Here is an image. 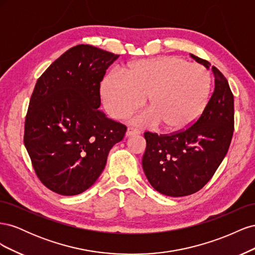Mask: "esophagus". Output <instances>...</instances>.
I'll list each match as a JSON object with an SVG mask.
<instances>
[{
    "label": "esophagus",
    "mask_w": 255,
    "mask_h": 255,
    "mask_svg": "<svg viewBox=\"0 0 255 255\" xmlns=\"http://www.w3.org/2000/svg\"><path fill=\"white\" fill-rule=\"evenodd\" d=\"M138 134H140V130L138 129V128H133V127H129V128H128V132H127V136H128V137L134 136V135H138Z\"/></svg>",
    "instance_id": "1"
}]
</instances>
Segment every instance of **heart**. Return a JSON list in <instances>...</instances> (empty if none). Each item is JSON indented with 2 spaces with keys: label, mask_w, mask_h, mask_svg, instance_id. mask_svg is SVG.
Returning <instances> with one entry per match:
<instances>
[{
  "label": "heart",
  "mask_w": 255,
  "mask_h": 255,
  "mask_svg": "<svg viewBox=\"0 0 255 255\" xmlns=\"http://www.w3.org/2000/svg\"><path fill=\"white\" fill-rule=\"evenodd\" d=\"M211 94V75L199 64L179 56H159L134 61L123 75L111 73L101 84L106 111L123 119L140 109L134 118L139 126H158L169 133L189 128L204 113Z\"/></svg>",
  "instance_id": "1"
}]
</instances>
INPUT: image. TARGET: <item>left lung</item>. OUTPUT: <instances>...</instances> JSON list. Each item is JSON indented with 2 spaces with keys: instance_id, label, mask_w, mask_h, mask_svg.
Returning <instances> with one entry per match:
<instances>
[{
  "instance_id": "left-lung-1",
  "label": "left lung",
  "mask_w": 255,
  "mask_h": 255,
  "mask_svg": "<svg viewBox=\"0 0 255 255\" xmlns=\"http://www.w3.org/2000/svg\"><path fill=\"white\" fill-rule=\"evenodd\" d=\"M206 68L207 60L191 55ZM215 88L200 119L180 133L145 132L142 168L161 195L195 194L210 181L227 155L234 132V96L217 68L212 67Z\"/></svg>"
}]
</instances>
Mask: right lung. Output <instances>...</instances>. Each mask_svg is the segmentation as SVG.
Wrapping results in <instances>:
<instances>
[{
  "label": "right lung",
  "mask_w": 255,
  "mask_h": 255,
  "mask_svg": "<svg viewBox=\"0 0 255 255\" xmlns=\"http://www.w3.org/2000/svg\"><path fill=\"white\" fill-rule=\"evenodd\" d=\"M119 57L79 44L38 79L24 123V145L38 179L50 190L75 196L98 180L127 127L100 110L106 69Z\"/></svg>",
  "instance_id": "obj_1"
}]
</instances>
